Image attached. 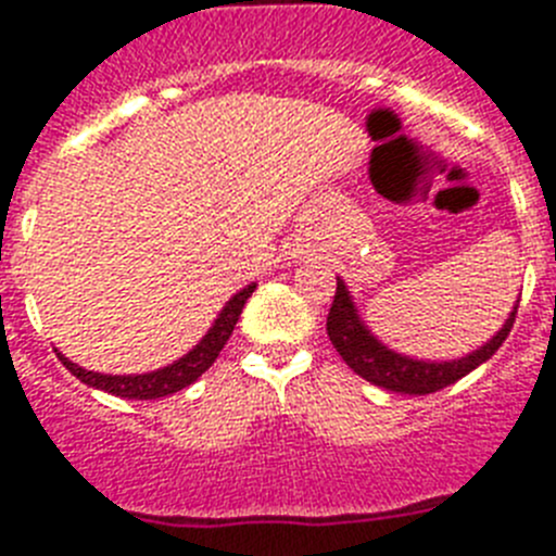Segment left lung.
<instances>
[{"mask_svg": "<svg viewBox=\"0 0 556 556\" xmlns=\"http://www.w3.org/2000/svg\"><path fill=\"white\" fill-rule=\"evenodd\" d=\"M515 314H518V306H515V312L509 314V320L504 323V328L490 339L488 345H481L470 356L454 358V362H417V358L390 351V348L381 345L367 331L365 323L358 320L345 283L337 278V292H333L326 331L339 356L345 358V365L356 376L365 378V381H370L376 387H384L390 392H404V395H429V392L443 390V387L459 381L462 376H468L481 362H488L504 345V339L509 337V331H513Z\"/></svg>", "mask_w": 556, "mask_h": 556, "instance_id": "obj_1", "label": "left lung"}]
</instances>
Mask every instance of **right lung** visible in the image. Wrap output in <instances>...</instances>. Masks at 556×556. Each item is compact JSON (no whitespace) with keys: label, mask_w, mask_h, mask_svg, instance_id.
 Segmentation results:
<instances>
[{"label":"right lung","mask_w":556,"mask_h":556,"mask_svg":"<svg viewBox=\"0 0 556 556\" xmlns=\"http://www.w3.org/2000/svg\"><path fill=\"white\" fill-rule=\"evenodd\" d=\"M253 292H255V283L244 287L242 292H236L228 301V306L219 312L214 328L200 339V345L191 348L184 358H178L175 365L164 367V370L144 372V376H102V372L83 370V367H77L75 362H68L63 353H58V358H61L63 367H66L72 376L80 378L83 384L105 390L111 392V395L130 397V401H155V397H166L172 395V392H180L184 387L194 384V381H198V378L203 376L214 362H217L219 351L225 348L230 333H233L236 320H239V314H242L244 303H248V298Z\"/></svg>","instance_id":"add662e5"}]
</instances>
